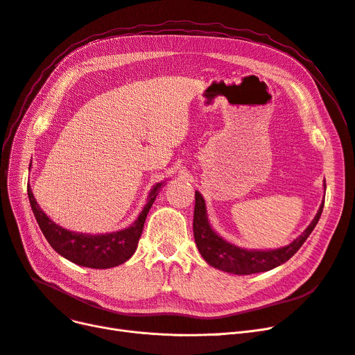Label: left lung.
<instances>
[{
    "label": "left lung",
    "instance_id": "1",
    "mask_svg": "<svg viewBox=\"0 0 355 355\" xmlns=\"http://www.w3.org/2000/svg\"><path fill=\"white\" fill-rule=\"evenodd\" d=\"M323 187L327 189L325 184ZM323 210V203L320 205L315 219L307 226L303 234L293 241L291 243L282 246L277 250H246L230 243L223 239L220 235L214 232L210 226L206 202L203 196L196 191V206H194V220H193V232L197 248L205 258L206 263L214 268L222 270L225 272L248 275L255 272L270 271L275 267L284 264L293 255H295L304 241L309 238L312 230Z\"/></svg>",
    "mask_w": 355,
    "mask_h": 355
}]
</instances>
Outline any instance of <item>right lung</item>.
<instances>
[{
    "label": "right lung",
    "mask_w": 355,
    "mask_h": 355,
    "mask_svg": "<svg viewBox=\"0 0 355 355\" xmlns=\"http://www.w3.org/2000/svg\"><path fill=\"white\" fill-rule=\"evenodd\" d=\"M165 182H158L152 187L144 210L129 227L117 230V232L98 235L72 232V230L59 226L40 209L30 186H27V194L36 222L52 248L73 264L103 270L126 263L135 254L149 209L155 202Z\"/></svg>",
    "instance_id": "1"
}]
</instances>
